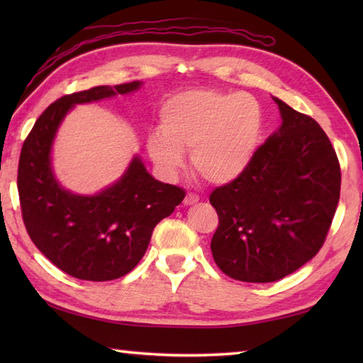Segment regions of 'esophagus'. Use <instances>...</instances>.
Instances as JSON below:
<instances>
[{"label":"esophagus","instance_id":"34e87169","mask_svg":"<svg viewBox=\"0 0 363 363\" xmlns=\"http://www.w3.org/2000/svg\"><path fill=\"white\" fill-rule=\"evenodd\" d=\"M198 201H199V196L195 195V194H187V196L184 198V204H186V206H191V204H195Z\"/></svg>","mask_w":363,"mask_h":363}]
</instances>
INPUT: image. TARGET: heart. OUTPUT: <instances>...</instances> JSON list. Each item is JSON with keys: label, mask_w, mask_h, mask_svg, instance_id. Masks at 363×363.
<instances>
[{"label": "heart", "mask_w": 363, "mask_h": 363, "mask_svg": "<svg viewBox=\"0 0 363 363\" xmlns=\"http://www.w3.org/2000/svg\"><path fill=\"white\" fill-rule=\"evenodd\" d=\"M264 109L256 96L223 90H187L160 107V134L148 138V154L173 176L190 151L191 169L212 186L242 177L256 157L264 134Z\"/></svg>", "instance_id": "obj_1"}]
</instances>
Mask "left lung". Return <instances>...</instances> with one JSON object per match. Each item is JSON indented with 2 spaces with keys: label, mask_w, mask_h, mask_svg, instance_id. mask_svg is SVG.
Listing matches in <instances>:
<instances>
[{
  "label": "left lung",
  "mask_w": 363,
  "mask_h": 363,
  "mask_svg": "<svg viewBox=\"0 0 363 363\" xmlns=\"http://www.w3.org/2000/svg\"><path fill=\"white\" fill-rule=\"evenodd\" d=\"M282 125L237 181L209 198L218 213L215 264L243 282H274L307 264L326 240L340 198V165L325 130L274 98Z\"/></svg>",
  "instance_id": "8db88e82"
}]
</instances>
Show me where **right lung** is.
Listing matches in <instances>:
<instances>
[{
    "label": "right lung",
    "mask_w": 363,
    "mask_h": 363,
    "mask_svg": "<svg viewBox=\"0 0 363 363\" xmlns=\"http://www.w3.org/2000/svg\"><path fill=\"white\" fill-rule=\"evenodd\" d=\"M140 86V81L99 86L59 98L23 143L17 184L28 234L46 259L78 279L99 282L128 274L143 257L157 223L186 196L181 187L154 179L140 156L95 195L73 194L54 174L52 143L67 113L76 104L128 95Z\"/></svg>",
    "instance_id": "right-lung-1"
}]
</instances>
